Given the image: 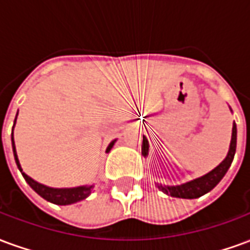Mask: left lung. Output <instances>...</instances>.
Returning a JSON list of instances; mask_svg holds the SVG:
<instances>
[{
    "label": "left lung",
    "instance_id": "obj_1",
    "mask_svg": "<svg viewBox=\"0 0 250 250\" xmlns=\"http://www.w3.org/2000/svg\"><path fill=\"white\" fill-rule=\"evenodd\" d=\"M236 147H237V127L236 123H233V130H231V141H230V148L226 158L222 162L214 168L211 170L210 173H208L204 177H201L198 179H194L191 182L188 184L181 185V186H158V188L163 190L166 194H170L171 197H177V198H186V199H193L198 198L204 194L209 193L211 188H214L217 184L220 182L221 179L224 178V175L226 171L230 167L231 162H233V158L236 154ZM147 151H148V142L143 136V145H142V154L146 157Z\"/></svg>",
    "mask_w": 250,
    "mask_h": 250
}]
</instances>
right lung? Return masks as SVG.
Listing matches in <instances>:
<instances>
[{"label": "right lung", "mask_w": 250, "mask_h": 250, "mask_svg": "<svg viewBox=\"0 0 250 250\" xmlns=\"http://www.w3.org/2000/svg\"><path fill=\"white\" fill-rule=\"evenodd\" d=\"M16 119H17V116H16ZM14 123H16V120H14ZM114 143L115 141L109 143V146L107 147V152L112 148ZM12 147H13L14 159H16V163H17V167L20 168V171L22 174V177L25 178V181L28 182V185L35 190L36 193L39 194V195H41V197L44 199H46V201H49L52 204L56 205H71L75 204V202H79V201H82V199L84 198H87L88 195L91 194V191H92L93 185H91V186H80V188H48V186H44V185L39 184V182H36L35 179H32L30 177H28L26 174L22 173V168L20 166L17 152H16V146H14L13 132H12Z\"/></svg>", "instance_id": "add662e5"}]
</instances>
